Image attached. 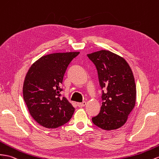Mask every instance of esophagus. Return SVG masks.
<instances>
[{
  "label": "esophagus",
  "mask_w": 159,
  "mask_h": 159,
  "mask_svg": "<svg viewBox=\"0 0 159 159\" xmlns=\"http://www.w3.org/2000/svg\"><path fill=\"white\" fill-rule=\"evenodd\" d=\"M86 105V102H81V103H78V106L79 107H84Z\"/></svg>",
  "instance_id": "1"
}]
</instances>
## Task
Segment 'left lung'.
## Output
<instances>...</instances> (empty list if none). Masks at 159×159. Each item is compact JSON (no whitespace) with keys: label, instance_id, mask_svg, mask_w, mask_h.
<instances>
[{"label":"left lung","instance_id":"left-lung-1","mask_svg":"<svg viewBox=\"0 0 159 159\" xmlns=\"http://www.w3.org/2000/svg\"><path fill=\"white\" fill-rule=\"evenodd\" d=\"M88 57L96 66L102 91L100 113L92 118L96 126L106 130H116L126 123L134 108L136 88L130 67L123 57L107 50Z\"/></svg>","mask_w":159,"mask_h":159}]
</instances>
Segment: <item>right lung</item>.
I'll return each mask as SVG.
<instances>
[{"mask_svg":"<svg viewBox=\"0 0 159 159\" xmlns=\"http://www.w3.org/2000/svg\"><path fill=\"white\" fill-rule=\"evenodd\" d=\"M80 52L46 55L33 63L23 84V93L30 114L47 128L61 126L70 120L75 108L61 96L64 74L72 59Z\"/></svg>","mask_w":159,"mask_h":159,"instance_id":"right-lung-1","label":"right lung"}]
</instances>
